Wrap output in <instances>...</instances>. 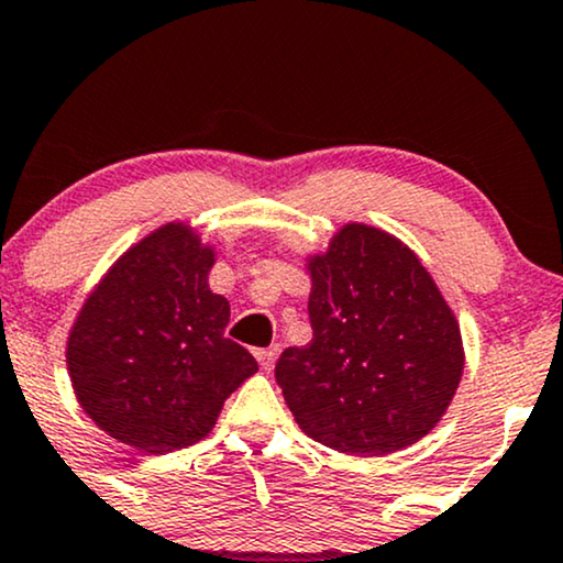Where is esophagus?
Here are the masks:
<instances>
[{
	"instance_id": "34e87169",
	"label": "esophagus",
	"mask_w": 563,
	"mask_h": 563,
	"mask_svg": "<svg viewBox=\"0 0 563 563\" xmlns=\"http://www.w3.org/2000/svg\"><path fill=\"white\" fill-rule=\"evenodd\" d=\"M275 358H277V346H269V349H260L256 351V362H260V367L264 372H269L275 367Z\"/></svg>"
}]
</instances>
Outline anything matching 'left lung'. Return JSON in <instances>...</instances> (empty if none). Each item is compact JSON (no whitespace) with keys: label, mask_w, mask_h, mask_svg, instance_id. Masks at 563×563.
Returning a JSON list of instances; mask_svg holds the SVG:
<instances>
[{"label":"left lung","mask_w":563,"mask_h":563,"mask_svg":"<svg viewBox=\"0 0 563 563\" xmlns=\"http://www.w3.org/2000/svg\"><path fill=\"white\" fill-rule=\"evenodd\" d=\"M309 273L311 343L275 364L299 428L351 456L417 443L464 369L462 330L435 280L411 249L369 225L343 228Z\"/></svg>","instance_id":"1"}]
</instances>
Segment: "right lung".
<instances>
[{
	"label": "right lung",
	"mask_w": 563,
	"mask_h": 563,
	"mask_svg": "<svg viewBox=\"0 0 563 563\" xmlns=\"http://www.w3.org/2000/svg\"><path fill=\"white\" fill-rule=\"evenodd\" d=\"M214 252L183 222L114 262L67 338L80 406L107 435L144 453L191 445L214 428L256 358L225 338L230 303L207 286Z\"/></svg>",
	"instance_id": "right-lung-1"
}]
</instances>
